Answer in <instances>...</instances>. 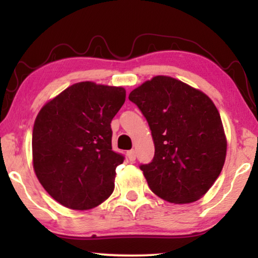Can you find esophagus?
<instances>
[{
  "mask_svg": "<svg viewBox=\"0 0 258 258\" xmlns=\"http://www.w3.org/2000/svg\"><path fill=\"white\" fill-rule=\"evenodd\" d=\"M127 157H128V159H130L131 161H134L135 158H137V154H135L134 150H130V151L127 152Z\"/></svg>",
  "mask_w": 258,
  "mask_h": 258,
  "instance_id": "esophagus-1",
  "label": "esophagus"
}]
</instances>
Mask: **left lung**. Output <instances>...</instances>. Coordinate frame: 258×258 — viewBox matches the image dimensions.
Segmentation results:
<instances>
[{"label":"left lung","instance_id":"1","mask_svg":"<svg viewBox=\"0 0 258 258\" xmlns=\"http://www.w3.org/2000/svg\"><path fill=\"white\" fill-rule=\"evenodd\" d=\"M149 124L151 163L140 165L151 191L174 204L194 203L223 168L226 139L215 104L202 91L156 76L130 93Z\"/></svg>","mask_w":258,"mask_h":258}]
</instances>
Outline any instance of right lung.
I'll use <instances>...</instances> for the list:
<instances>
[{
    "mask_svg": "<svg viewBox=\"0 0 258 258\" xmlns=\"http://www.w3.org/2000/svg\"><path fill=\"white\" fill-rule=\"evenodd\" d=\"M123 87L76 83L43 107L33 128L34 171L64 207L86 211L115 187L124 156L112 150L110 123L123 106Z\"/></svg>",
    "mask_w": 258,
    "mask_h": 258,
    "instance_id": "obj_1",
    "label": "right lung"
}]
</instances>
